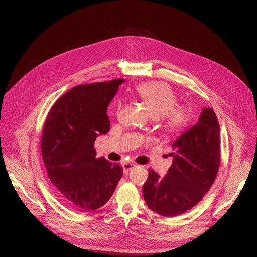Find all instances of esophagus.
Returning <instances> with one entry per match:
<instances>
[{
    "label": "esophagus",
    "instance_id": "obj_1",
    "mask_svg": "<svg viewBox=\"0 0 257 257\" xmlns=\"http://www.w3.org/2000/svg\"><path fill=\"white\" fill-rule=\"evenodd\" d=\"M136 167H137V165H136V164H133V163H124V164H123V170H124V173H128L130 170L134 169Z\"/></svg>",
    "mask_w": 257,
    "mask_h": 257
}]
</instances>
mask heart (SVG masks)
<instances>
[{
  "label": "heart",
  "mask_w": 257,
  "mask_h": 257,
  "mask_svg": "<svg viewBox=\"0 0 257 257\" xmlns=\"http://www.w3.org/2000/svg\"><path fill=\"white\" fill-rule=\"evenodd\" d=\"M136 91L151 116L157 118L167 131H178L187 124L190 110L185 106L176 104L177 96L167 83H144L138 86Z\"/></svg>",
  "instance_id": "b5f03b06"
}]
</instances>
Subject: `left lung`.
Segmentation results:
<instances>
[{
    "instance_id": "8db88e82",
    "label": "left lung",
    "mask_w": 257,
    "mask_h": 257,
    "mask_svg": "<svg viewBox=\"0 0 257 257\" xmlns=\"http://www.w3.org/2000/svg\"><path fill=\"white\" fill-rule=\"evenodd\" d=\"M220 125L211 108L202 110L198 123L172 144L173 163L160 176L149 169L143 185L146 204L164 217L192 209L211 187L220 167Z\"/></svg>"
}]
</instances>
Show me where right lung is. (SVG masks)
Here are the masks:
<instances>
[{
	"instance_id": "add662e5",
	"label": "right lung",
	"mask_w": 257,
	"mask_h": 257,
	"mask_svg": "<svg viewBox=\"0 0 257 257\" xmlns=\"http://www.w3.org/2000/svg\"><path fill=\"white\" fill-rule=\"evenodd\" d=\"M124 79L78 85L50 109L42 154L54 192L64 205L86 212L107 203L123 176V167L97 158L94 141L110 129L107 107Z\"/></svg>"
}]
</instances>
